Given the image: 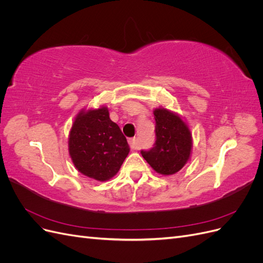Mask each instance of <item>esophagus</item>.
<instances>
[{
  "instance_id": "34e87169",
  "label": "esophagus",
  "mask_w": 263,
  "mask_h": 263,
  "mask_svg": "<svg viewBox=\"0 0 263 263\" xmlns=\"http://www.w3.org/2000/svg\"><path fill=\"white\" fill-rule=\"evenodd\" d=\"M128 142H129V146H130L132 149H138V142H137L136 138H135V137L130 138L128 140Z\"/></svg>"
}]
</instances>
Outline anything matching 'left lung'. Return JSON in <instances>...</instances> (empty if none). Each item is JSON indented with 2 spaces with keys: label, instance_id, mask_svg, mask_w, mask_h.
<instances>
[{
  "label": "left lung",
  "instance_id": "obj_1",
  "mask_svg": "<svg viewBox=\"0 0 263 263\" xmlns=\"http://www.w3.org/2000/svg\"><path fill=\"white\" fill-rule=\"evenodd\" d=\"M156 119V146L141 155L157 173L172 176L191 159L192 133L185 119L163 106L154 109Z\"/></svg>",
  "mask_w": 263,
  "mask_h": 263
}]
</instances>
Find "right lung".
<instances>
[{
  "label": "right lung",
  "mask_w": 263,
  "mask_h": 263,
  "mask_svg": "<svg viewBox=\"0 0 263 263\" xmlns=\"http://www.w3.org/2000/svg\"><path fill=\"white\" fill-rule=\"evenodd\" d=\"M68 149L76 169L100 182L116 176L130 150L106 105L79 110L69 132Z\"/></svg>",
  "instance_id": "1"
}]
</instances>
